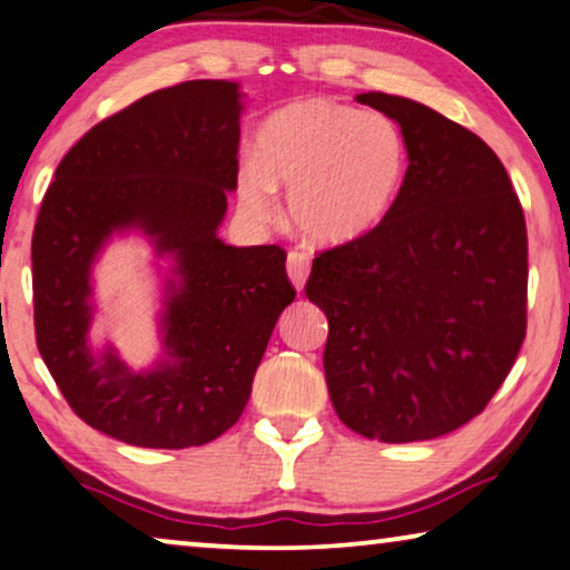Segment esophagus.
Returning <instances> with one entry per match:
<instances>
[{"label": "esophagus", "instance_id": "esophagus-1", "mask_svg": "<svg viewBox=\"0 0 570 570\" xmlns=\"http://www.w3.org/2000/svg\"><path fill=\"white\" fill-rule=\"evenodd\" d=\"M309 268H312V261H309V256H306L304 250H288L286 271H288V278H292V284L299 288V292H302L304 284H306Z\"/></svg>", "mask_w": 570, "mask_h": 570}]
</instances>
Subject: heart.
<instances>
[{"mask_svg":"<svg viewBox=\"0 0 570 570\" xmlns=\"http://www.w3.org/2000/svg\"><path fill=\"white\" fill-rule=\"evenodd\" d=\"M258 157L238 169V200L256 220L276 215V187L304 238L347 246L373 233L399 203L409 175V141L381 111L332 98H304L258 129Z\"/></svg>","mask_w":570,"mask_h":570,"instance_id":"obj_1","label":"heart"}]
</instances>
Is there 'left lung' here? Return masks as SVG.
I'll list each match as a JSON object with an SVG mask.
<instances>
[{
  "label": "left lung",
  "instance_id": "obj_1",
  "mask_svg": "<svg viewBox=\"0 0 570 570\" xmlns=\"http://www.w3.org/2000/svg\"><path fill=\"white\" fill-rule=\"evenodd\" d=\"M401 124L409 175L393 213L320 250L304 292L330 320L324 375L340 421L409 444L480 415L528 327V228L500 157L411 98L360 94Z\"/></svg>",
  "mask_w": 570,
  "mask_h": 570
}]
</instances>
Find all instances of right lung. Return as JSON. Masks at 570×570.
I'll list each match as a JSON object with an SVG mask.
<instances>
[{"instance_id": "right-lung-1", "label": "right lung", "mask_w": 570, "mask_h": 570, "mask_svg": "<svg viewBox=\"0 0 570 570\" xmlns=\"http://www.w3.org/2000/svg\"><path fill=\"white\" fill-rule=\"evenodd\" d=\"M240 94L228 80L155 90L86 131L56 169L32 233L35 340L62 399L88 426L147 449L218 439L246 409L274 324L296 288L278 246H225L218 225L238 185ZM137 224L178 258L168 360L131 374L94 358L89 264Z\"/></svg>"}]
</instances>
